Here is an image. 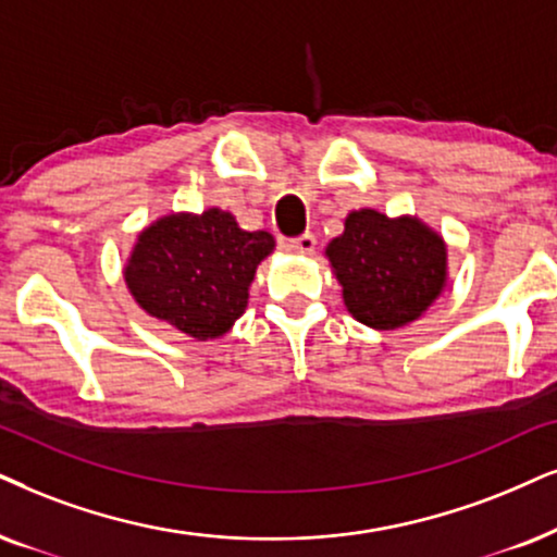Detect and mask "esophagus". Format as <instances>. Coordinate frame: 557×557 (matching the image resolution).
Instances as JSON below:
<instances>
[{
    "mask_svg": "<svg viewBox=\"0 0 557 557\" xmlns=\"http://www.w3.org/2000/svg\"><path fill=\"white\" fill-rule=\"evenodd\" d=\"M287 249L295 251V255H313V251H315V236L313 234H302L298 238H290V242H287Z\"/></svg>",
    "mask_w": 557,
    "mask_h": 557,
    "instance_id": "34e87169",
    "label": "esophagus"
}]
</instances>
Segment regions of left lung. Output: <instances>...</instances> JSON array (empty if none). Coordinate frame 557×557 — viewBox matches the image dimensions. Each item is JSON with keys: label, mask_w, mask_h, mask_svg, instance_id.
I'll return each mask as SVG.
<instances>
[{"label": "left lung", "mask_w": 557, "mask_h": 557, "mask_svg": "<svg viewBox=\"0 0 557 557\" xmlns=\"http://www.w3.org/2000/svg\"><path fill=\"white\" fill-rule=\"evenodd\" d=\"M326 257L349 313L372 329H398L419 319L445 285V242L413 218L349 213Z\"/></svg>", "instance_id": "8db88e82"}]
</instances>
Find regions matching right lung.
Segmentation results:
<instances>
[{"mask_svg":"<svg viewBox=\"0 0 557 557\" xmlns=\"http://www.w3.org/2000/svg\"><path fill=\"white\" fill-rule=\"evenodd\" d=\"M272 246L267 231H242L218 208L166 215L138 236L125 283L146 313L195 339H215L244 313L257 264Z\"/></svg>","mask_w":557,"mask_h":557,"instance_id":"add662e5","label":"right lung"}]
</instances>
